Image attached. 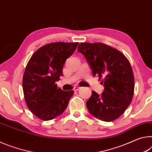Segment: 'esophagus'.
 <instances>
[{
    "instance_id": "1",
    "label": "esophagus",
    "mask_w": 152,
    "mask_h": 152,
    "mask_svg": "<svg viewBox=\"0 0 152 152\" xmlns=\"http://www.w3.org/2000/svg\"><path fill=\"white\" fill-rule=\"evenodd\" d=\"M80 88H81V87H79V86H75L73 88V90L74 91H78Z\"/></svg>"
}]
</instances>
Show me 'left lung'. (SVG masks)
Instances as JSON below:
<instances>
[{"instance_id":"8db88e82","label":"left lung","mask_w":152,"mask_h":152,"mask_svg":"<svg viewBox=\"0 0 152 152\" xmlns=\"http://www.w3.org/2000/svg\"><path fill=\"white\" fill-rule=\"evenodd\" d=\"M77 51L85 56L93 76L103 78L104 90L101 95L92 91L86 102L88 111L99 120H116L133 99L135 81L130 63L121 52L102 43H81Z\"/></svg>"}]
</instances>
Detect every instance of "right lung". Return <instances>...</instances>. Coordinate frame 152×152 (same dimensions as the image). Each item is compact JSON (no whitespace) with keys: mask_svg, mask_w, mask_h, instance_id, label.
<instances>
[{"mask_svg":"<svg viewBox=\"0 0 152 152\" xmlns=\"http://www.w3.org/2000/svg\"><path fill=\"white\" fill-rule=\"evenodd\" d=\"M78 42H54L35 52L23 77L25 101L35 116L50 121L63 114L73 90L63 91L55 83L63 76L64 64L73 54Z\"/></svg>","mask_w":152,"mask_h":152,"instance_id":"add662e5","label":"right lung"}]
</instances>
